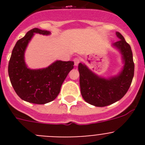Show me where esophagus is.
Wrapping results in <instances>:
<instances>
[{
    "instance_id": "1",
    "label": "esophagus",
    "mask_w": 145,
    "mask_h": 145,
    "mask_svg": "<svg viewBox=\"0 0 145 145\" xmlns=\"http://www.w3.org/2000/svg\"><path fill=\"white\" fill-rule=\"evenodd\" d=\"M79 63H80V59H79L78 57H76V58L74 59V64H75V66H78Z\"/></svg>"
}]
</instances>
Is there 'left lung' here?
Instances as JSON below:
<instances>
[{"label": "left lung", "mask_w": 145, "mask_h": 145, "mask_svg": "<svg viewBox=\"0 0 145 145\" xmlns=\"http://www.w3.org/2000/svg\"><path fill=\"white\" fill-rule=\"evenodd\" d=\"M118 41L112 46L121 54L123 66L118 74L104 78L92 72L85 64L79 63L80 93L87 103L96 107H105L120 100L129 90L134 74V64L130 45L118 32Z\"/></svg>", "instance_id": "obj_1"}]
</instances>
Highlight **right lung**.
<instances>
[{
	"label": "right lung",
	"instance_id": "obj_1",
	"mask_svg": "<svg viewBox=\"0 0 145 145\" xmlns=\"http://www.w3.org/2000/svg\"><path fill=\"white\" fill-rule=\"evenodd\" d=\"M35 33L49 35L51 32L34 28L19 40L13 48L8 71L13 88L22 100L44 105L57 98L74 62L57 60L46 68H29L25 60V50Z\"/></svg>",
	"mask_w": 145,
	"mask_h": 145
}]
</instances>
